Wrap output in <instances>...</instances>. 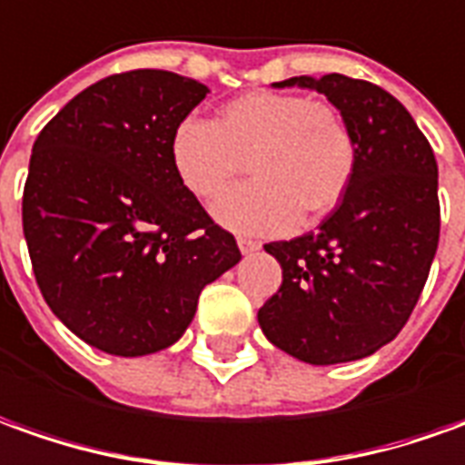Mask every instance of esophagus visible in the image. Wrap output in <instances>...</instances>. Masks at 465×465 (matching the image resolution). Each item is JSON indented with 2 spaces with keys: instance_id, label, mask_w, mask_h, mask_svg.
I'll list each match as a JSON object with an SVG mask.
<instances>
[{
  "instance_id": "34e87169",
  "label": "esophagus",
  "mask_w": 465,
  "mask_h": 465,
  "mask_svg": "<svg viewBox=\"0 0 465 465\" xmlns=\"http://www.w3.org/2000/svg\"><path fill=\"white\" fill-rule=\"evenodd\" d=\"M238 248L242 255H251V252L255 251H261V242L258 240H252V238H238Z\"/></svg>"
}]
</instances>
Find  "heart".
<instances>
[{"mask_svg": "<svg viewBox=\"0 0 465 465\" xmlns=\"http://www.w3.org/2000/svg\"><path fill=\"white\" fill-rule=\"evenodd\" d=\"M179 184L214 200L248 166L251 182L217 200L214 220L240 235H281L334 210L354 177V136L326 101L301 93L251 91L217 111L213 124L184 118L169 141Z\"/></svg>", "mask_w": 465, "mask_h": 465, "instance_id": "1", "label": "heart"}]
</instances>
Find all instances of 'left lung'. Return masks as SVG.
Returning <instances> with one entry per match:
<instances>
[{
	"mask_svg": "<svg viewBox=\"0 0 465 465\" xmlns=\"http://www.w3.org/2000/svg\"><path fill=\"white\" fill-rule=\"evenodd\" d=\"M275 85L324 93L347 118L357 162L347 194L316 232L265 245L283 283L258 324L301 361L361 360L408 324L430 273L440 235L433 149L408 108L374 83L329 73Z\"/></svg>",
	"mask_w": 465,
	"mask_h": 465,
	"instance_id": "1",
	"label": "left lung"
}]
</instances>
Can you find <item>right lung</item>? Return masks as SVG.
Segmentation results:
<instances>
[{
    "mask_svg": "<svg viewBox=\"0 0 465 465\" xmlns=\"http://www.w3.org/2000/svg\"><path fill=\"white\" fill-rule=\"evenodd\" d=\"M207 85L169 70L93 83L35 141L22 227L47 306L85 344L172 347L202 288L240 261L235 238L179 184L172 134Z\"/></svg>",
    "mask_w": 465,
    "mask_h": 465,
    "instance_id": "right-lung-1",
    "label": "right lung"
}]
</instances>
